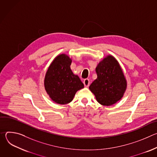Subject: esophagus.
<instances>
[{"label":"esophagus","mask_w":157,"mask_h":157,"mask_svg":"<svg viewBox=\"0 0 157 157\" xmlns=\"http://www.w3.org/2000/svg\"><path fill=\"white\" fill-rule=\"evenodd\" d=\"M83 83L86 87H88L89 84H90V81H89V79H85L83 81Z\"/></svg>","instance_id":"34e87169"}]
</instances>
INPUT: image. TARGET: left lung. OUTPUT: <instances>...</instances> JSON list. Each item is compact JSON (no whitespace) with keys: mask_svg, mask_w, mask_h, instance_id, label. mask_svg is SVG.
I'll list each match as a JSON object with an SVG mask.
<instances>
[{"mask_svg":"<svg viewBox=\"0 0 157 157\" xmlns=\"http://www.w3.org/2000/svg\"><path fill=\"white\" fill-rule=\"evenodd\" d=\"M98 78L89 86L96 101L110 106L120 101L127 89V82L121 66L111 55L106 56L96 68Z\"/></svg>","mask_w":157,"mask_h":157,"instance_id":"left-lung-1","label":"left lung"}]
</instances>
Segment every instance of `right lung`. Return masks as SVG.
I'll return each instance as SVG.
<instances>
[{
  "mask_svg": "<svg viewBox=\"0 0 157 157\" xmlns=\"http://www.w3.org/2000/svg\"><path fill=\"white\" fill-rule=\"evenodd\" d=\"M71 58L64 53L56 56L50 64L44 86L50 99L59 104L71 102L78 91L84 87L79 76L71 70Z\"/></svg>",
  "mask_w": 157,
  "mask_h": 157,
  "instance_id": "1",
  "label": "right lung"
}]
</instances>
